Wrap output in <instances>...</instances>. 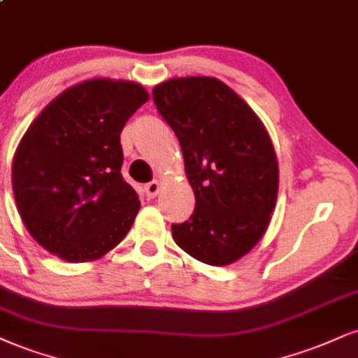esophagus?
Segmentation results:
<instances>
[{"label": "esophagus", "mask_w": 358, "mask_h": 358, "mask_svg": "<svg viewBox=\"0 0 358 358\" xmlns=\"http://www.w3.org/2000/svg\"><path fill=\"white\" fill-rule=\"evenodd\" d=\"M162 190V183L160 182H150L145 185V193L148 198H155L158 195V192Z\"/></svg>", "instance_id": "obj_1"}]
</instances>
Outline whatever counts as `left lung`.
I'll use <instances>...</instances> for the list:
<instances>
[{
  "label": "left lung",
  "instance_id": "obj_1",
  "mask_svg": "<svg viewBox=\"0 0 358 358\" xmlns=\"http://www.w3.org/2000/svg\"><path fill=\"white\" fill-rule=\"evenodd\" d=\"M155 105L178 138L195 193L190 220L171 225L175 243L206 265L247 255L265 235L278 195V162L265 124L213 76L170 78Z\"/></svg>",
  "mask_w": 358,
  "mask_h": 358
}]
</instances>
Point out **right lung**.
<instances>
[{"label": "right lung", "mask_w": 358, "mask_h": 358, "mask_svg": "<svg viewBox=\"0 0 358 358\" xmlns=\"http://www.w3.org/2000/svg\"><path fill=\"white\" fill-rule=\"evenodd\" d=\"M148 98L136 81L85 80L51 100L21 138L11 168L16 206L29 235L62 260H98L130 231L140 200L120 171V133Z\"/></svg>", "instance_id": "add662e5"}]
</instances>
